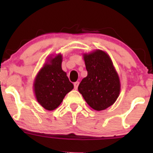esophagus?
<instances>
[{
    "label": "esophagus",
    "mask_w": 153,
    "mask_h": 153,
    "mask_svg": "<svg viewBox=\"0 0 153 153\" xmlns=\"http://www.w3.org/2000/svg\"><path fill=\"white\" fill-rule=\"evenodd\" d=\"M78 85H79V82H78V81L75 82H74V88H75V89L78 88Z\"/></svg>",
    "instance_id": "obj_1"
}]
</instances>
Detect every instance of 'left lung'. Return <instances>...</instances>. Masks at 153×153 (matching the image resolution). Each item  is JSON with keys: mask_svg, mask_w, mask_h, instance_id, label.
<instances>
[{"mask_svg": "<svg viewBox=\"0 0 153 153\" xmlns=\"http://www.w3.org/2000/svg\"><path fill=\"white\" fill-rule=\"evenodd\" d=\"M88 75L78 85V91L88 104L96 111L111 106L120 92L119 78L106 52L96 50L84 54Z\"/></svg>", "mask_w": 153, "mask_h": 153, "instance_id": "8db88e82", "label": "left lung"}]
</instances>
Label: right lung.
<instances>
[{
	"label": "right lung",
	"mask_w": 153,
	"mask_h": 153,
	"mask_svg": "<svg viewBox=\"0 0 153 153\" xmlns=\"http://www.w3.org/2000/svg\"><path fill=\"white\" fill-rule=\"evenodd\" d=\"M62 55L51 58L38 73L34 81L37 101L47 110H54L62 103L68 93L73 89L66 73L62 70Z\"/></svg>",
	"instance_id": "add662e5"
}]
</instances>
